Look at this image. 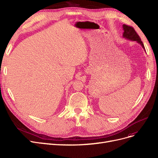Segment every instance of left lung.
Masks as SVG:
<instances>
[{
  "instance_id": "left-lung-1",
  "label": "left lung",
  "mask_w": 158,
  "mask_h": 158,
  "mask_svg": "<svg viewBox=\"0 0 158 158\" xmlns=\"http://www.w3.org/2000/svg\"><path fill=\"white\" fill-rule=\"evenodd\" d=\"M122 27H123V30L122 37L127 39V40H131V41H137L138 44H139L141 45H142V47H143V48L145 50V51L144 45L142 41V40H141L139 36L137 34V32L135 31V30L132 27L129 26H127V25H125V24L123 25Z\"/></svg>"
}]
</instances>
